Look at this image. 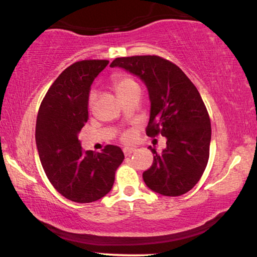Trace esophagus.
<instances>
[{
	"mask_svg": "<svg viewBox=\"0 0 257 257\" xmlns=\"http://www.w3.org/2000/svg\"><path fill=\"white\" fill-rule=\"evenodd\" d=\"M134 151H135V148H129V147H127V148H123V153H124V156H130Z\"/></svg>",
	"mask_w": 257,
	"mask_h": 257,
	"instance_id": "34e87169",
	"label": "esophagus"
}]
</instances>
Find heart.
I'll return each instance as SVG.
<instances>
[{"mask_svg": "<svg viewBox=\"0 0 257 257\" xmlns=\"http://www.w3.org/2000/svg\"><path fill=\"white\" fill-rule=\"evenodd\" d=\"M114 89H115L118 97L122 98L123 95L128 94L129 92H132L133 90L139 89V84H137L132 77H129V76L120 75L114 79ZM94 99H95V93L94 92H91L90 99H89L90 105L93 104ZM125 139H129V135L125 136Z\"/></svg>", "mask_w": 257, "mask_h": 257, "instance_id": "1", "label": "heart"}]
</instances>
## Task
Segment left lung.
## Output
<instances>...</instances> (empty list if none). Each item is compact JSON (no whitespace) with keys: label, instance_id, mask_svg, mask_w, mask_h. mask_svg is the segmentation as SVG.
Returning <instances> with one entry per match:
<instances>
[{"label":"left lung","instance_id":"left-lung-1","mask_svg":"<svg viewBox=\"0 0 257 257\" xmlns=\"http://www.w3.org/2000/svg\"><path fill=\"white\" fill-rule=\"evenodd\" d=\"M110 67L124 69L145 84L151 102L147 134L166 137L162 153L149 147L155 156L143 173L145 185L164 196L186 194L209 160L211 123L200 92L178 66L156 55L117 57Z\"/></svg>","mask_w":257,"mask_h":257}]
</instances>
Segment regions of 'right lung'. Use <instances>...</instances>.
I'll list each match as a JSON object with an SVG mask.
<instances>
[{
	"label": "right lung",
	"mask_w": 257,
	"mask_h": 257,
	"mask_svg": "<svg viewBox=\"0 0 257 257\" xmlns=\"http://www.w3.org/2000/svg\"><path fill=\"white\" fill-rule=\"evenodd\" d=\"M109 61L84 60L68 67L52 84L37 116L36 143L41 165L54 188L68 200L91 203L112 189L124 155L116 145L102 152L83 150L78 134L89 120L94 78Z\"/></svg>",
	"instance_id": "1"
}]
</instances>
